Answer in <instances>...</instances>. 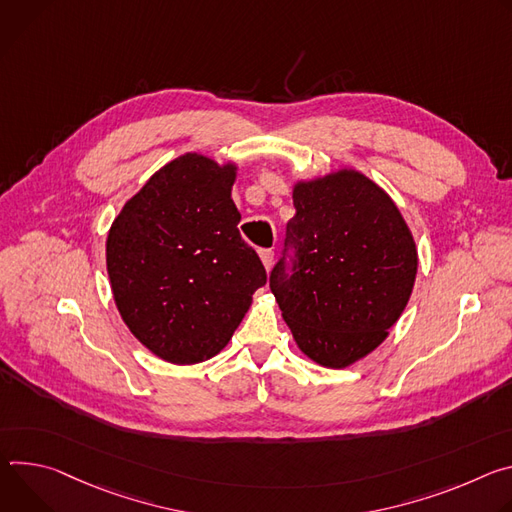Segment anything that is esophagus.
I'll return each instance as SVG.
<instances>
[{"label": "esophagus", "mask_w": 512, "mask_h": 512, "mask_svg": "<svg viewBox=\"0 0 512 512\" xmlns=\"http://www.w3.org/2000/svg\"><path fill=\"white\" fill-rule=\"evenodd\" d=\"M260 260L264 264L266 270L272 268V262H274V252L272 250H260Z\"/></svg>", "instance_id": "esophagus-1"}]
</instances>
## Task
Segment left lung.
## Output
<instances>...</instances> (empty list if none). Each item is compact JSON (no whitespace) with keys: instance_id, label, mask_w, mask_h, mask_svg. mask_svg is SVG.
I'll return each instance as SVG.
<instances>
[{"instance_id":"left-lung-1","label":"left lung","mask_w":512,"mask_h":512,"mask_svg":"<svg viewBox=\"0 0 512 512\" xmlns=\"http://www.w3.org/2000/svg\"><path fill=\"white\" fill-rule=\"evenodd\" d=\"M293 203L270 291L305 356L352 366L384 342L409 303L419 264L413 234L388 193L354 168L297 183Z\"/></svg>"}]
</instances>
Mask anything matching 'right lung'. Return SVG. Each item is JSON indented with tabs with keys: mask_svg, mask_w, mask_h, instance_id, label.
Returning a JSON list of instances; mask_svg holds the SVG:
<instances>
[{
	"mask_svg": "<svg viewBox=\"0 0 512 512\" xmlns=\"http://www.w3.org/2000/svg\"><path fill=\"white\" fill-rule=\"evenodd\" d=\"M236 170L187 152L156 170L109 227L113 301L138 342L170 364L219 354L266 285L238 230Z\"/></svg>",
	"mask_w": 512,
	"mask_h": 512,
	"instance_id": "right-lung-1",
	"label": "right lung"
}]
</instances>
